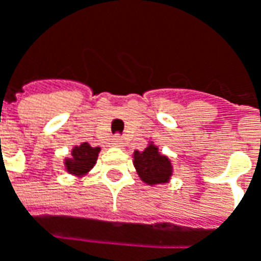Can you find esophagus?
I'll use <instances>...</instances> for the list:
<instances>
[{
    "instance_id": "esophagus-1",
    "label": "esophagus",
    "mask_w": 261,
    "mask_h": 261,
    "mask_svg": "<svg viewBox=\"0 0 261 261\" xmlns=\"http://www.w3.org/2000/svg\"><path fill=\"white\" fill-rule=\"evenodd\" d=\"M124 144H125V143H124V139L119 137V136L112 139V146H114V147H124Z\"/></svg>"
}]
</instances>
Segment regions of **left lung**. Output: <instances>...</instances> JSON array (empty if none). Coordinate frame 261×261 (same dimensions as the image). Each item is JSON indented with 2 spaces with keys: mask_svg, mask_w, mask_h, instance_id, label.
<instances>
[{
  "mask_svg": "<svg viewBox=\"0 0 261 261\" xmlns=\"http://www.w3.org/2000/svg\"><path fill=\"white\" fill-rule=\"evenodd\" d=\"M133 165L139 178L150 187L169 182L174 174V166L171 159L166 154L159 152V147L153 142L147 143L146 149L142 152L134 150Z\"/></svg>",
  "mask_w": 261,
  "mask_h": 261,
  "instance_id": "8db88e82",
  "label": "left lung"
}]
</instances>
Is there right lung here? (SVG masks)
Returning <instances> with one entry per match:
<instances>
[{
  "label": "right lung",
  "mask_w": 261,
  "mask_h": 261,
  "mask_svg": "<svg viewBox=\"0 0 261 261\" xmlns=\"http://www.w3.org/2000/svg\"><path fill=\"white\" fill-rule=\"evenodd\" d=\"M99 152L100 147H92L89 143L75 144L71 149V154L64 159V169L77 178L87 175L96 165Z\"/></svg>",
  "instance_id": "add662e5"
}]
</instances>
